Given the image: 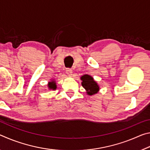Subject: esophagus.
Instances as JSON below:
<instances>
[{
    "instance_id": "34e87169",
    "label": "esophagus",
    "mask_w": 150,
    "mask_h": 150,
    "mask_svg": "<svg viewBox=\"0 0 150 150\" xmlns=\"http://www.w3.org/2000/svg\"><path fill=\"white\" fill-rule=\"evenodd\" d=\"M66 73H67V74L68 75H72L73 71H72L71 69H69V68H67V69H66Z\"/></svg>"
}]
</instances>
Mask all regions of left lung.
<instances>
[{
    "mask_svg": "<svg viewBox=\"0 0 150 150\" xmlns=\"http://www.w3.org/2000/svg\"><path fill=\"white\" fill-rule=\"evenodd\" d=\"M81 85L85 88L87 95H93L99 91V86L91 75H84L81 77Z\"/></svg>",
    "mask_w": 150,
    "mask_h": 150,
    "instance_id": "left-lung-1",
    "label": "left lung"
}]
</instances>
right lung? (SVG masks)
Listing matches in <instances>:
<instances>
[{"instance_id": "right-lung-1", "label": "right lung", "mask_w": 150, "mask_h": 150, "mask_svg": "<svg viewBox=\"0 0 150 150\" xmlns=\"http://www.w3.org/2000/svg\"><path fill=\"white\" fill-rule=\"evenodd\" d=\"M47 87L49 88L50 90H55L56 89L57 86H56V83H55V81H52L48 83Z\"/></svg>"}]
</instances>
